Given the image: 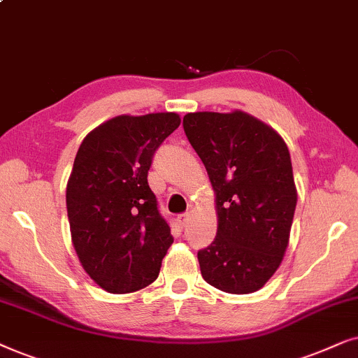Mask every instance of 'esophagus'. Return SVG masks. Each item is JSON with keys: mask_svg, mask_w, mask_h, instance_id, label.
<instances>
[{"mask_svg": "<svg viewBox=\"0 0 358 358\" xmlns=\"http://www.w3.org/2000/svg\"><path fill=\"white\" fill-rule=\"evenodd\" d=\"M189 219H192V214H189V213H187V214H180V216H178V222H180V226H182V227H187V226H188V222H189Z\"/></svg>", "mask_w": 358, "mask_h": 358, "instance_id": "1", "label": "esophagus"}]
</instances>
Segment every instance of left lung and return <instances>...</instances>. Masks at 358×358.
<instances>
[{
	"label": "left lung",
	"instance_id": "obj_1",
	"mask_svg": "<svg viewBox=\"0 0 358 358\" xmlns=\"http://www.w3.org/2000/svg\"><path fill=\"white\" fill-rule=\"evenodd\" d=\"M183 129L216 194V237L198 252L203 278L221 292L254 293L278 270L289 242L298 193L288 147L239 109L188 113Z\"/></svg>",
	"mask_w": 358,
	"mask_h": 358
}]
</instances>
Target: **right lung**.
Returning <instances> with one entry per match:
<instances>
[{
    "label": "right lung",
    "instance_id": "right-lung-1",
    "mask_svg": "<svg viewBox=\"0 0 358 358\" xmlns=\"http://www.w3.org/2000/svg\"><path fill=\"white\" fill-rule=\"evenodd\" d=\"M180 122L176 113L121 114L94 127L76 152L66 183L71 242L90 278L109 293L149 287L173 244L147 173Z\"/></svg>",
    "mask_w": 358,
    "mask_h": 358
}]
</instances>
